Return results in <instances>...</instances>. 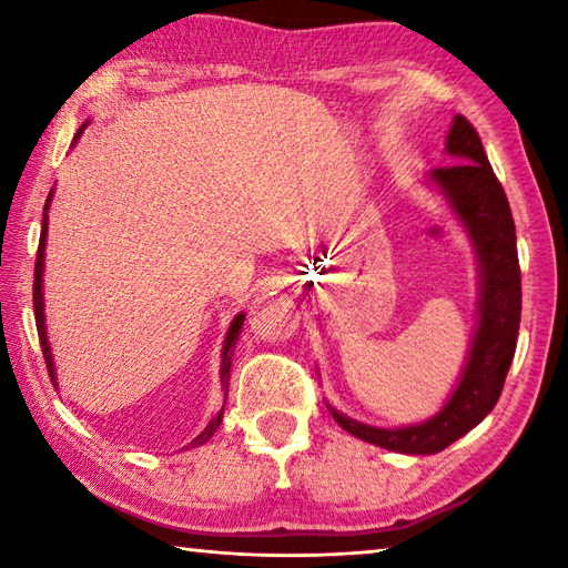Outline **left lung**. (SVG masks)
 <instances>
[{
	"instance_id": "8db88e82",
	"label": "left lung",
	"mask_w": 568,
	"mask_h": 568,
	"mask_svg": "<svg viewBox=\"0 0 568 568\" xmlns=\"http://www.w3.org/2000/svg\"><path fill=\"white\" fill-rule=\"evenodd\" d=\"M450 165L430 170L434 187L464 227L478 267L476 331L470 335L464 371L436 416L410 426L381 428L328 408L343 430L365 444L396 454L430 456L476 428L494 410L511 368L518 323H521V271H518L516 227L506 192L496 180L478 132L456 114L446 138Z\"/></svg>"
}]
</instances>
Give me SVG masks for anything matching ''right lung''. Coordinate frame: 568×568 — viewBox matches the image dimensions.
Listing matches in <instances>:
<instances>
[{"label": "right lung", "instance_id": "right-lung-1", "mask_svg": "<svg viewBox=\"0 0 568 568\" xmlns=\"http://www.w3.org/2000/svg\"><path fill=\"white\" fill-rule=\"evenodd\" d=\"M90 122H84L80 130L74 134V142L82 138L84 128H88ZM72 142V145H74ZM52 195L54 190H50V195H47V203H44V215H42V233H40V250H37V263H34V321H37V333H40V345H42V353H44V361H47V371H50V378H52V386L57 388V368H54V355L50 348V338H47V318H44V245H47V225H50V205H52ZM243 323H245V313H237L233 323H230L227 335H225V343H223V355H220V383H223V390H225V398H227V381H230V365H233V351H235V343L240 338V331H243ZM223 410H217V416L210 418L207 426L200 430V436L195 440H190L187 448H197L207 444L213 434L217 430L220 423H223Z\"/></svg>", "mask_w": 568, "mask_h": 568}]
</instances>
